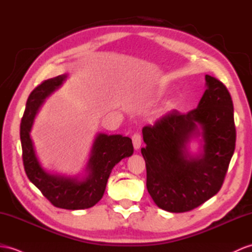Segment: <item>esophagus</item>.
Instances as JSON below:
<instances>
[{"label": "esophagus", "instance_id": "34e87169", "mask_svg": "<svg viewBox=\"0 0 252 252\" xmlns=\"http://www.w3.org/2000/svg\"><path fill=\"white\" fill-rule=\"evenodd\" d=\"M132 143H133V147L136 150L140 149L141 143H142V138H141V134L136 132L132 134Z\"/></svg>", "mask_w": 252, "mask_h": 252}]
</instances>
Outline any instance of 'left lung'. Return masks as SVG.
<instances>
[{
    "label": "left lung",
    "mask_w": 252,
    "mask_h": 252,
    "mask_svg": "<svg viewBox=\"0 0 252 252\" xmlns=\"http://www.w3.org/2000/svg\"><path fill=\"white\" fill-rule=\"evenodd\" d=\"M205 80L207 90L197 108L186 114L173 110L142 130L147 191L167 212H189L214 197L235 150L231 95L218 79L206 75ZM197 134L204 136L205 149L194 158L188 155L186 143Z\"/></svg>",
    "instance_id": "8db88e82"
}]
</instances>
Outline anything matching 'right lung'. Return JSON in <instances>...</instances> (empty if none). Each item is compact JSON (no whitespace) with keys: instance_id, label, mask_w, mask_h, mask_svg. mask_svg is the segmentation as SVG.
Instances as JSON below:
<instances>
[{"instance_id":"add662e5","label":"right lung","mask_w":252,"mask_h":252,"mask_svg":"<svg viewBox=\"0 0 252 252\" xmlns=\"http://www.w3.org/2000/svg\"><path fill=\"white\" fill-rule=\"evenodd\" d=\"M65 78L58 76L45 80L30 94L20 125L22 160L29 180L52 205L65 210H84L94 206L102 198L111 170L123 158L132 155L133 145L128 137L99 133L92 150L87 179L78 181L47 173L36 158L30 131L38 108L46 97L60 88Z\"/></svg>"}]
</instances>
